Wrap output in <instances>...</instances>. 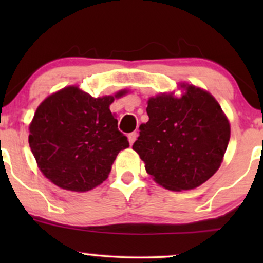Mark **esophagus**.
Wrapping results in <instances>:
<instances>
[{
    "instance_id": "1",
    "label": "esophagus",
    "mask_w": 263,
    "mask_h": 263,
    "mask_svg": "<svg viewBox=\"0 0 263 263\" xmlns=\"http://www.w3.org/2000/svg\"><path fill=\"white\" fill-rule=\"evenodd\" d=\"M128 141H129V144H132L134 142L136 141V138H137V132H131V134H128Z\"/></svg>"
}]
</instances>
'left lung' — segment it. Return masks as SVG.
I'll use <instances>...</instances> for the list:
<instances>
[{"instance_id": "1", "label": "left lung", "mask_w": 263, "mask_h": 263, "mask_svg": "<svg viewBox=\"0 0 263 263\" xmlns=\"http://www.w3.org/2000/svg\"><path fill=\"white\" fill-rule=\"evenodd\" d=\"M182 98L159 95L147 106L132 148L147 173L170 190L194 189L215 174L230 140V125L209 92L188 85Z\"/></svg>"}]
</instances>
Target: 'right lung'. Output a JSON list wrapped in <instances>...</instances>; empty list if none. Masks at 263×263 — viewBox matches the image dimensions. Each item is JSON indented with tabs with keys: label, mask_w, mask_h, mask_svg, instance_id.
Here are the masks:
<instances>
[{
	"label": "right lung",
	"mask_w": 263,
	"mask_h": 263,
	"mask_svg": "<svg viewBox=\"0 0 263 263\" xmlns=\"http://www.w3.org/2000/svg\"><path fill=\"white\" fill-rule=\"evenodd\" d=\"M112 101V96L95 99L69 86L39 105L28 141L39 170L50 182L86 192L108 177L120 151L129 146L108 108Z\"/></svg>",
	"instance_id": "right-lung-1"
}]
</instances>
